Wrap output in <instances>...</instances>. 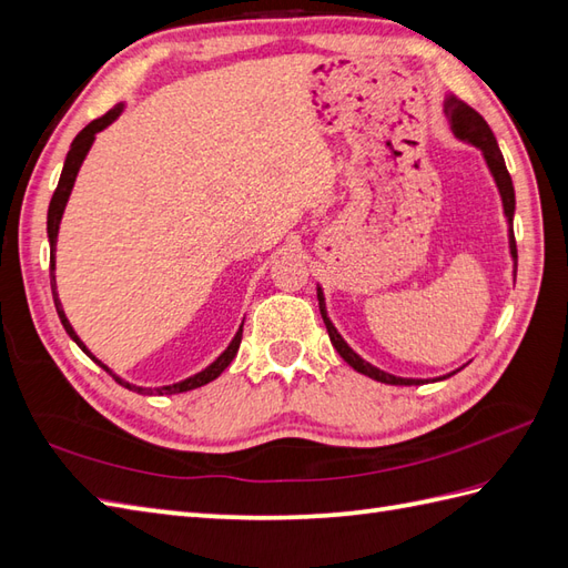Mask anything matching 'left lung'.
Returning a JSON list of instances; mask_svg holds the SVG:
<instances>
[{
	"label": "left lung",
	"mask_w": 568,
	"mask_h": 568,
	"mask_svg": "<svg viewBox=\"0 0 568 568\" xmlns=\"http://www.w3.org/2000/svg\"><path fill=\"white\" fill-rule=\"evenodd\" d=\"M445 115H447V121H450L453 133L459 140H465V142L474 144V148H479L484 152V160H486V164H489L491 174H494V181H496V186H498L500 201H504V213H506V217L510 222V234H508L510 256H513V263H516V271H518V248H516V234H513V213H516V191H513V181H510V174H508L506 162H504V154H500V150H498L491 128H489V123H486L477 111L471 109V105H467L463 99H457L453 94L445 99ZM316 297H320V312H322V320L326 324L328 338H332L334 348L338 351L341 358H344L353 367V371H358V373L373 377L377 382H385V385H420V379L394 377V375H389L385 371H379V367L371 365L367 361H363L361 355L355 353L344 338H341V334L336 332V326L326 316L322 287H316ZM445 377H450V375H445Z\"/></svg>",
	"instance_id": "8db88e82"
}]
</instances>
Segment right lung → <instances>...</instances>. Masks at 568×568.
<instances>
[{"mask_svg":"<svg viewBox=\"0 0 568 568\" xmlns=\"http://www.w3.org/2000/svg\"><path fill=\"white\" fill-rule=\"evenodd\" d=\"M121 111H123V103H118L115 109H111L109 113H103L101 118H97V121H91L82 133H79L74 140H72V148H70V152H68V160H64V166H62V174H60V181H58V189H55V193H52V197H50V207H48V240H50V287H52V300H55V310H58V316H60V322H62V326H64V332L70 334V338L74 341V344L82 348L91 361L94 363H99L105 373H109L118 385H123L125 389H133V392H138V394H179V392H189V389H195V387H203V385H207V382H213L215 377H220V373L224 371V367H227L232 361H234V355H236V351H240V344H242V326H240V332H236V336L232 338V344L227 346V351H224L220 358L213 363V365H207L203 373H197V375H193V377H189V379H183V382H176V385H166V387H135V385H130V382H125V379H121L118 375H113L109 367H105L101 361H97L94 355L89 353V348L82 344V341H79V336L74 334V328H72V324L68 322V316H64V312H62V305H60V300H58V290H55V242H58V230H60V220H62V213H64V205H68V197H70V193H72V186H74V179H77V171H79V166H82V162H84V156H87V152H89V148H91V142H94V138H97V133L99 130H103L105 125H111L118 115H121Z\"/></svg>","mask_w":568,"mask_h":568,"instance_id":"obj_1","label":"right lung"}]
</instances>
